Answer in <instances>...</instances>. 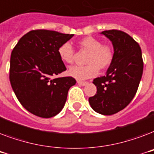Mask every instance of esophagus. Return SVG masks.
<instances>
[{"label":"esophagus","mask_w":154,"mask_h":154,"mask_svg":"<svg viewBox=\"0 0 154 154\" xmlns=\"http://www.w3.org/2000/svg\"><path fill=\"white\" fill-rule=\"evenodd\" d=\"M77 84L80 85H82V86H85V85H88V82H81V81H77Z\"/></svg>","instance_id":"obj_1"}]
</instances>
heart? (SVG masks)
<instances>
[{"mask_svg": "<svg viewBox=\"0 0 154 154\" xmlns=\"http://www.w3.org/2000/svg\"><path fill=\"white\" fill-rule=\"evenodd\" d=\"M83 49L89 52L85 66H72L68 69V74L77 80H87L96 77L99 69H105L111 65L113 59V50L109 45H102L100 40L93 37H85L79 42ZM58 56L63 62L72 64L74 59V50L69 42L60 45L57 50Z\"/></svg>", "mask_w": 154, "mask_h": 154, "instance_id": "1", "label": "heart"}]
</instances>
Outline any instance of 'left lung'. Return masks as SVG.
<instances>
[{
  "label": "left lung",
  "mask_w": 154,
  "mask_h": 154,
  "mask_svg": "<svg viewBox=\"0 0 154 154\" xmlns=\"http://www.w3.org/2000/svg\"><path fill=\"white\" fill-rule=\"evenodd\" d=\"M113 47V59L105 76L94 80L97 94L89 98L90 106L102 115L117 113L135 96L143 72V60L139 45L129 34L119 30H105Z\"/></svg>",
  "instance_id": "obj_1"
}]
</instances>
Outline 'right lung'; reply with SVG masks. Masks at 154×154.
<instances>
[{
    "label": "right lung",
    "mask_w": 154,
    "mask_h": 154,
    "mask_svg": "<svg viewBox=\"0 0 154 154\" xmlns=\"http://www.w3.org/2000/svg\"><path fill=\"white\" fill-rule=\"evenodd\" d=\"M73 34L53 30H32L14 47L9 80L22 106L37 117L49 118L62 110L69 89L76 84L71 77H53L66 70L58 48Z\"/></svg>",
    "instance_id": "1"
}]
</instances>
